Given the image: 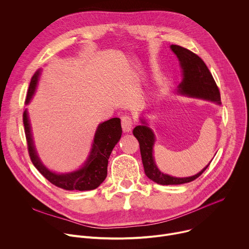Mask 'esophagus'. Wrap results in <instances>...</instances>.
<instances>
[{"label": "esophagus", "instance_id": "34e87169", "mask_svg": "<svg viewBox=\"0 0 249 249\" xmlns=\"http://www.w3.org/2000/svg\"><path fill=\"white\" fill-rule=\"evenodd\" d=\"M121 126L124 133H128L132 130L133 127V121L129 116H123L121 117Z\"/></svg>", "mask_w": 249, "mask_h": 249}]
</instances>
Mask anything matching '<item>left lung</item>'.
<instances>
[{"label": "left lung", "instance_id": "1", "mask_svg": "<svg viewBox=\"0 0 249 249\" xmlns=\"http://www.w3.org/2000/svg\"><path fill=\"white\" fill-rule=\"evenodd\" d=\"M170 49L178 58L182 69V82L177 87V92L189 97L201 98L209 101H214L221 104V94L219 88L213 78L208 67L204 61L192 51L179 45H170ZM142 125L136 126L133 134L140 144L142 161H143L146 175L153 181L160 185H177L188 183L196 178L206 170L211 161L200 172L190 177H173L162 173L157 166L154 156L153 147L156 141L153 130L148 126L145 119L141 120Z\"/></svg>", "mask_w": 249, "mask_h": 249}]
</instances>
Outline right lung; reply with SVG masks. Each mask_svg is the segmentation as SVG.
<instances>
[{"label": "right lung", "instance_id": "obj_1", "mask_svg": "<svg viewBox=\"0 0 249 249\" xmlns=\"http://www.w3.org/2000/svg\"><path fill=\"white\" fill-rule=\"evenodd\" d=\"M39 74L40 71L38 70L31 78L25 104L29 103L34 94ZM22 119L30 160L33 165L52 184L59 188L70 191H87L97 188L106 178V176H107L108 159L122 135L121 122L119 118H111L99 124L94 134L91 151L83 167L73 172L62 174H58L49 170L40 161V159L38 158L37 153L34 148L30 123L26 109L23 112Z\"/></svg>", "mask_w": 249, "mask_h": 249}]
</instances>
